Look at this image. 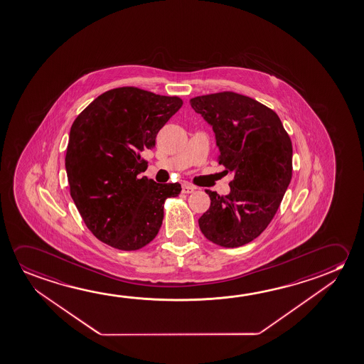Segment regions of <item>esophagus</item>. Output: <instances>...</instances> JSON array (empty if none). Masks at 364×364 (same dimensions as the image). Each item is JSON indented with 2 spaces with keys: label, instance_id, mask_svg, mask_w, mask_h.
Masks as SVG:
<instances>
[{
  "label": "esophagus",
  "instance_id": "esophagus-1",
  "mask_svg": "<svg viewBox=\"0 0 364 364\" xmlns=\"http://www.w3.org/2000/svg\"><path fill=\"white\" fill-rule=\"evenodd\" d=\"M181 191H183V193H185V194H191V193H194V191H196V186L188 184V183H184V184L181 185Z\"/></svg>",
  "mask_w": 364,
  "mask_h": 364
}]
</instances>
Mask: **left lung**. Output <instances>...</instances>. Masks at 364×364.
Instances as JSON below:
<instances>
[{
    "label": "left lung",
    "instance_id": "left-lung-1",
    "mask_svg": "<svg viewBox=\"0 0 364 364\" xmlns=\"http://www.w3.org/2000/svg\"><path fill=\"white\" fill-rule=\"evenodd\" d=\"M191 105L212 126L218 162L235 176L228 196L205 191L210 207L199 227L215 245L243 246L267 228L290 184V137L272 109L246 95L222 92Z\"/></svg>",
    "mask_w": 364,
    "mask_h": 364
}]
</instances>
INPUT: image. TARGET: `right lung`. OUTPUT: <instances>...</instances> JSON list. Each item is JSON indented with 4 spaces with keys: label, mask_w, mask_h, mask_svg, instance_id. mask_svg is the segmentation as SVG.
<instances>
[{
    "label": "right lung",
    "mask_w": 364,
    "mask_h": 364,
    "mask_svg": "<svg viewBox=\"0 0 364 364\" xmlns=\"http://www.w3.org/2000/svg\"><path fill=\"white\" fill-rule=\"evenodd\" d=\"M181 106L179 97L122 87L97 97L72 124L65 156L70 196L88 230L108 246L134 251L150 243L164 203L179 196V183L159 184L140 173L147 168L142 152Z\"/></svg>",
    "instance_id": "add662e5"
}]
</instances>
